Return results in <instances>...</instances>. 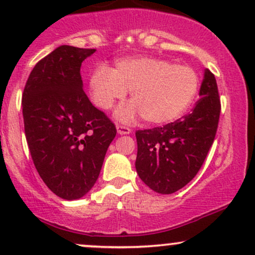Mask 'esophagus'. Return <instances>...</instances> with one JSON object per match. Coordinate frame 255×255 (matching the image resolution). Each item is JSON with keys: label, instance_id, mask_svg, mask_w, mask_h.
<instances>
[{"label": "esophagus", "instance_id": "obj_1", "mask_svg": "<svg viewBox=\"0 0 255 255\" xmlns=\"http://www.w3.org/2000/svg\"><path fill=\"white\" fill-rule=\"evenodd\" d=\"M116 129H118V133L120 135H127V134H129L131 131L130 128L126 127V126H122V125L116 126Z\"/></svg>", "mask_w": 255, "mask_h": 255}]
</instances>
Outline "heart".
Wrapping results in <instances>:
<instances>
[{"label": "heart", "mask_w": 255, "mask_h": 255, "mask_svg": "<svg viewBox=\"0 0 255 255\" xmlns=\"http://www.w3.org/2000/svg\"><path fill=\"white\" fill-rule=\"evenodd\" d=\"M199 84L191 66L150 56L120 58L113 69L101 64L89 80L91 97L99 109L110 110L131 91V103L119 109L116 118L128 122L141 115L152 125L182 116L197 97Z\"/></svg>", "instance_id": "heart-1"}]
</instances>
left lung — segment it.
Masks as SVG:
<instances>
[{
    "instance_id": "1",
    "label": "left lung",
    "mask_w": 255,
    "mask_h": 255,
    "mask_svg": "<svg viewBox=\"0 0 255 255\" xmlns=\"http://www.w3.org/2000/svg\"><path fill=\"white\" fill-rule=\"evenodd\" d=\"M200 99L191 114L163 127L137 130L135 169L142 182L171 194L191 182L203 165L217 131L221 101L215 75L205 69Z\"/></svg>"
}]
</instances>
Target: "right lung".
Returning a JSON list of instances; mask_svg holds the SVG:
<instances>
[{"instance_id":"1","label":"right lung","mask_w":255,"mask_h":255,"mask_svg":"<svg viewBox=\"0 0 255 255\" xmlns=\"http://www.w3.org/2000/svg\"><path fill=\"white\" fill-rule=\"evenodd\" d=\"M96 49L61 45L38 62L22 93L25 135L38 174L64 200L95 186L115 125L84 92L80 67Z\"/></svg>"}]
</instances>
